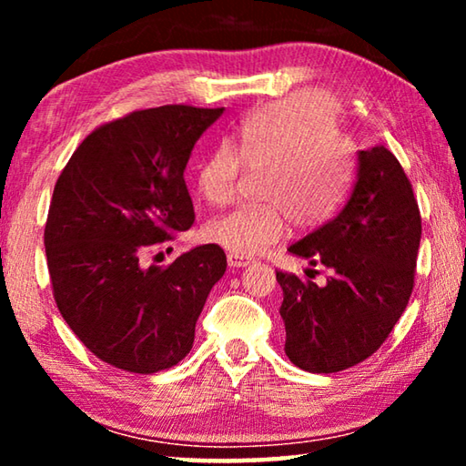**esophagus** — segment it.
<instances>
[{"label":"esophagus","instance_id":"34e87169","mask_svg":"<svg viewBox=\"0 0 466 466\" xmlns=\"http://www.w3.org/2000/svg\"><path fill=\"white\" fill-rule=\"evenodd\" d=\"M228 265H230V267H236V269H238V267H247V265H250V258H248V257L234 255V252H228Z\"/></svg>","mask_w":466,"mask_h":466}]
</instances>
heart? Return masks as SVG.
<instances>
[{
	"label": "heart",
	"instance_id": "obj_1",
	"mask_svg": "<svg viewBox=\"0 0 466 466\" xmlns=\"http://www.w3.org/2000/svg\"><path fill=\"white\" fill-rule=\"evenodd\" d=\"M244 170L263 172V203L209 219L203 236L240 257L278 242L291 224L310 230L327 224L350 195L356 177L353 147L341 136L335 100L314 90L291 92L236 125L197 167V188L211 205H228Z\"/></svg>",
	"mask_w": 466,
	"mask_h": 466
}]
</instances>
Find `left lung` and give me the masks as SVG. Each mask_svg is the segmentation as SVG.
<instances>
[{"mask_svg":"<svg viewBox=\"0 0 466 466\" xmlns=\"http://www.w3.org/2000/svg\"><path fill=\"white\" fill-rule=\"evenodd\" d=\"M420 240V205L403 167L384 146L361 149L345 208L289 247L330 269L327 286L278 271L291 364L333 374L372 356L411 298Z\"/></svg>","mask_w":466,"mask_h":466,"instance_id":"1","label":"left lung"}]
</instances>
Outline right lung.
<instances>
[{"label":"right lung","mask_w":466,"mask_h":466,"mask_svg":"<svg viewBox=\"0 0 466 466\" xmlns=\"http://www.w3.org/2000/svg\"><path fill=\"white\" fill-rule=\"evenodd\" d=\"M224 108L167 105L100 125L55 185L45 224L53 298L98 360L133 374L177 366L226 271V252L203 244L167 267L141 257L195 222L185 168Z\"/></svg>","instance_id":"obj_1"}]
</instances>
